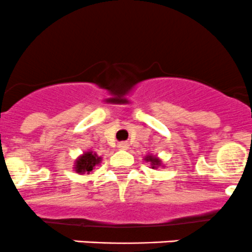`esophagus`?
Wrapping results in <instances>:
<instances>
[{
  "mask_svg": "<svg viewBox=\"0 0 252 252\" xmlns=\"http://www.w3.org/2000/svg\"><path fill=\"white\" fill-rule=\"evenodd\" d=\"M118 147L120 149H127L128 148V143H127V142H121V143H119Z\"/></svg>",
  "mask_w": 252,
  "mask_h": 252,
  "instance_id": "esophagus-1",
  "label": "esophagus"
}]
</instances>
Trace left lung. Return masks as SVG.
Listing matches in <instances>:
<instances>
[{
	"instance_id": "1",
	"label": "left lung",
	"mask_w": 252,
	"mask_h": 252,
	"mask_svg": "<svg viewBox=\"0 0 252 252\" xmlns=\"http://www.w3.org/2000/svg\"><path fill=\"white\" fill-rule=\"evenodd\" d=\"M146 160L151 161L152 168H156V166L160 165V160H159V159H157V158H154V157H152V156L146 157Z\"/></svg>"
}]
</instances>
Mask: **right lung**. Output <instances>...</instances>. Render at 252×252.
<instances>
[{
  "label": "right lung",
  "mask_w": 252,
  "mask_h": 252,
  "mask_svg": "<svg viewBox=\"0 0 252 252\" xmlns=\"http://www.w3.org/2000/svg\"><path fill=\"white\" fill-rule=\"evenodd\" d=\"M99 163H100V157L94 154L93 152H87V153H84L83 156L79 157V158L77 159L74 169H76L77 173L79 174L89 173V171L93 170L94 166Z\"/></svg>",
  "instance_id": "obj_1"
}]
</instances>
